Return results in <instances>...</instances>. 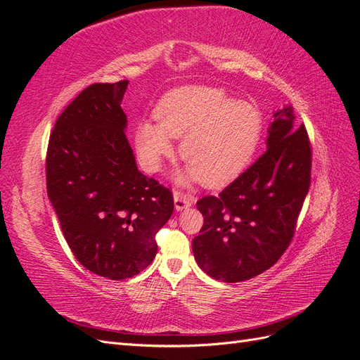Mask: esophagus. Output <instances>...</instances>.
Listing matches in <instances>:
<instances>
[{
    "label": "esophagus",
    "instance_id": "obj_1",
    "mask_svg": "<svg viewBox=\"0 0 360 360\" xmlns=\"http://www.w3.org/2000/svg\"><path fill=\"white\" fill-rule=\"evenodd\" d=\"M195 201L197 200H195V197H192V195H186V193L179 192V191L174 192V205H176L177 212H181L183 209H188V207L195 204Z\"/></svg>",
    "mask_w": 360,
    "mask_h": 360
}]
</instances>
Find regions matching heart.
Segmentation results:
<instances>
[{"instance_id":"obj_1","label":"heart","mask_w":360,"mask_h":360,"mask_svg":"<svg viewBox=\"0 0 360 360\" xmlns=\"http://www.w3.org/2000/svg\"><path fill=\"white\" fill-rule=\"evenodd\" d=\"M158 124L143 122L136 147L146 167L158 171L171 158V138L180 139V158L188 163L177 174L180 184L201 180L205 188H222L240 176L261 138V115L246 101H231L212 86L189 85L168 93L155 111Z\"/></svg>"}]
</instances>
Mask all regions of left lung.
Returning <instances> with one entry per match:
<instances>
[{
  "label": "left lung",
  "instance_id": "left-lung-1",
  "mask_svg": "<svg viewBox=\"0 0 360 360\" xmlns=\"http://www.w3.org/2000/svg\"><path fill=\"white\" fill-rule=\"evenodd\" d=\"M294 120L290 105L275 111L266 153L219 197L197 202L204 225L192 250L209 276L230 284L250 279L288 248L311 183L308 134Z\"/></svg>",
  "mask_w": 360,
  "mask_h": 360
}]
</instances>
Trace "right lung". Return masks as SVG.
<instances>
[{"mask_svg": "<svg viewBox=\"0 0 360 360\" xmlns=\"http://www.w3.org/2000/svg\"><path fill=\"white\" fill-rule=\"evenodd\" d=\"M127 84L86 86L58 117L46 155L48 197L75 258L114 281L151 264L174 210L169 189L136 167L122 110Z\"/></svg>", "mask_w": 360, "mask_h": 360, "instance_id": "obj_1", "label": "right lung"}]
</instances>
